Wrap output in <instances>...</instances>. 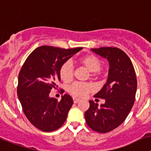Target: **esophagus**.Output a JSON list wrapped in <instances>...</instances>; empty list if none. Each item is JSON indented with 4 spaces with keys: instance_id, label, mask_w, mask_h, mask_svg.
<instances>
[{
    "instance_id": "34e87169",
    "label": "esophagus",
    "mask_w": 151,
    "mask_h": 151,
    "mask_svg": "<svg viewBox=\"0 0 151 151\" xmlns=\"http://www.w3.org/2000/svg\"><path fill=\"white\" fill-rule=\"evenodd\" d=\"M73 100H74V103H77L80 101L79 99H77V98H73Z\"/></svg>"
}]
</instances>
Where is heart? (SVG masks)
Instances as JSON below:
<instances>
[{"label":"heart","mask_w":151,"mask_h":151,"mask_svg":"<svg viewBox=\"0 0 151 151\" xmlns=\"http://www.w3.org/2000/svg\"><path fill=\"white\" fill-rule=\"evenodd\" d=\"M79 63L86 70L90 72L92 78H97L99 75V70L102 68V61L97 56L94 55H88L81 57ZM60 78L64 82H70L74 77V68L70 61H65L61 65L59 69ZM93 90V86L88 83L76 82L70 85L68 91L74 97L83 98Z\"/></svg>","instance_id":"heart-1"}]
</instances>
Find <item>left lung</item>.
<instances>
[{
    "label": "left lung",
    "mask_w": 151,
    "mask_h": 151,
    "mask_svg": "<svg viewBox=\"0 0 151 151\" xmlns=\"http://www.w3.org/2000/svg\"><path fill=\"white\" fill-rule=\"evenodd\" d=\"M106 58L109 64L107 81L94 97L105 99L98 106L90 100V108L85 112L89 127L99 133H107L125 120L135 100L137 78L132 61L122 50L115 47L92 48Z\"/></svg>",
    "instance_id": "8db88e82"
}]
</instances>
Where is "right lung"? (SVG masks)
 Listing matches in <instances>:
<instances>
[{
  "label": "right lung",
  "mask_w": 151,
  "mask_h": 151,
  "mask_svg": "<svg viewBox=\"0 0 151 151\" xmlns=\"http://www.w3.org/2000/svg\"><path fill=\"white\" fill-rule=\"evenodd\" d=\"M83 48H65L38 47L30 54L18 76L17 94L23 112L39 130L53 132L62 126L74 103L68 94L58 101L51 98L52 88L60 81L59 69L63 63Z\"/></svg>",
  "instance_id": "1"
}]
</instances>
